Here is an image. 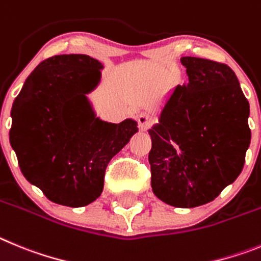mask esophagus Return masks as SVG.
<instances>
[{
  "label": "esophagus",
  "mask_w": 261,
  "mask_h": 261,
  "mask_svg": "<svg viewBox=\"0 0 261 261\" xmlns=\"http://www.w3.org/2000/svg\"><path fill=\"white\" fill-rule=\"evenodd\" d=\"M138 122H139V126L142 130H147L152 125V117L148 113H142L138 117Z\"/></svg>",
  "instance_id": "34e87169"
}]
</instances>
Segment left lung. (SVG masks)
<instances>
[{
    "instance_id": "1",
    "label": "left lung",
    "mask_w": 261,
    "mask_h": 261,
    "mask_svg": "<svg viewBox=\"0 0 261 261\" xmlns=\"http://www.w3.org/2000/svg\"><path fill=\"white\" fill-rule=\"evenodd\" d=\"M189 83L175 87L149 130L151 185L160 200L194 208L215 200L245 165L250 105L227 65L182 57Z\"/></svg>"
}]
</instances>
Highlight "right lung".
<instances>
[{
    "label": "right lung",
    "instance_id": "1",
    "mask_svg": "<svg viewBox=\"0 0 261 261\" xmlns=\"http://www.w3.org/2000/svg\"><path fill=\"white\" fill-rule=\"evenodd\" d=\"M100 69L90 56H53L30 74L11 108L10 144L23 175L61 205L96 200L109 161L138 131L134 119L108 123L95 116L86 95Z\"/></svg>",
    "mask_w": 261,
    "mask_h": 261
}]
</instances>
